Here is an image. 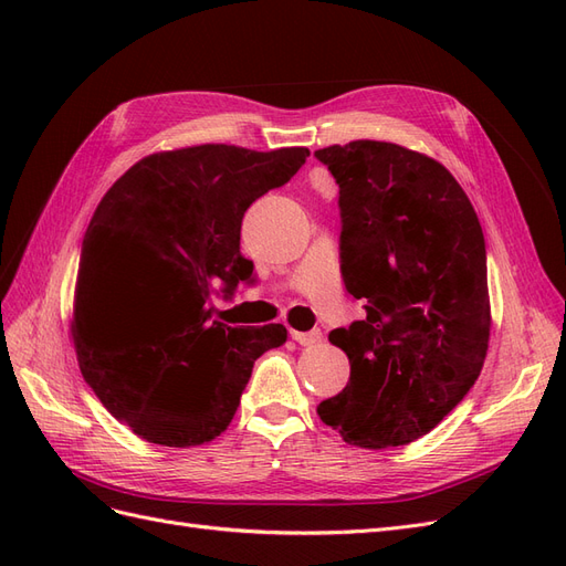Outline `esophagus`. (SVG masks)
I'll use <instances>...</instances> for the list:
<instances>
[{"label": "esophagus", "mask_w": 566, "mask_h": 566, "mask_svg": "<svg viewBox=\"0 0 566 566\" xmlns=\"http://www.w3.org/2000/svg\"><path fill=\"white\" fill-rule=\"evenodd\" d=\"M290 335H293V339L302 347H312V345H316V342H321V331H306V333L290 331Z\"/></svg>", "instance_id": "1"}]
</instances>
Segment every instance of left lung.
Masks as SVG:
<instances>
[{
  "label": "left lung",
  "instance_id": "left-lung-1",
  "mask_svg": "<svg viewBox=\"0 0 566 566\" xmlns=\"http://www.w3.org/2000/svg\"><path fill=\"white\" fill-rule=\"evenodd\" d=\"M314 156L339 186V271L366 316L331 331L349 382L318 416L361 449L403 447L447 418L482 373L486 245L447 167L387 142Z\"/></svg>",
  "mask_w": 566,
  "mask_h": 566
}]
</instances>
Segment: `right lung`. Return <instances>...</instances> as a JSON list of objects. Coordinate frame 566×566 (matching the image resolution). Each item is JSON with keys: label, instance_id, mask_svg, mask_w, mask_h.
Masks as SVG:
<instances>
[{"label": "right lung", "instance_id": "1", "mask_svg": "<svg viewBox=\"0 0 566 566\" xmlns=\"http://www.w3.org/2000/svg\"><path fill=\"white\" fill-rule=\"evenodd\" d=\"M306 156L310 148L227 144L153 153L98 202L82 241L73 339L84 380L134 434L177 449L219 437L256 358L285 342L281 323H219L212 295L250 281L243 214ZM115 289L145 302L125 332L107 304Z\"/></svg>", "mask_w": 566, "mask_h": 566}]
</instances>
